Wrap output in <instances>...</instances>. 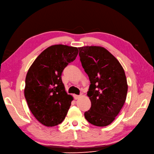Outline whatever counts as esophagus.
<instances>
[{
  "mask_svg": "<svg viewBox=\"0 0 154 154\" xmlns=\"http://www.w3.org/2000/svg\"><path fill=\"white\" fill-rule=\"evenodd\" d=\"M74 96V99H76V100H77V99H78L80 97V96L81 95H73Z\"/></svg>",
  "mask_w": 154,
  "mask_h": 154,
  "instance_id": "1",
  "label": "esophagus"
}]
</instances>
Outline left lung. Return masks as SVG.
Segmentation results:
<instances>
[{"instance_id": "8db88e82", "label": "left lung", "mask_w": 154, "mask_h": 154, "mask_svg": "<svg viewBox=\"0 0 154 154\" xmlns=\"http://www.w3.org/2000/svg\"><path fill=\"white\" fill-rule=\"evenodd\" d=\"M78 49L82 66L91 83L87 95L91 106L85 112V118L95 126H107L125 102L128 85L125 71L118 60L103 47Z\"/></svg>"}]
</instances>
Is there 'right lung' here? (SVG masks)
<instances>
[{"mask_svg": "<svg viewBox=\"0 0 154 154\" xmlns=\"http://www.w3.org/2000/svg\"><path fill=\"white\" fill-rule=\"evenodd\" d=\"M78 54L76 47L53 45L37 57L28 70L25 99L33 116L45 126L57 125L66 117L73 97L66 92L61 74Z\"/></svg>", "mask_w": 154, "mask_h": 154, "instance_id": "obj_1", "label": "right lung"}]
</instances>
